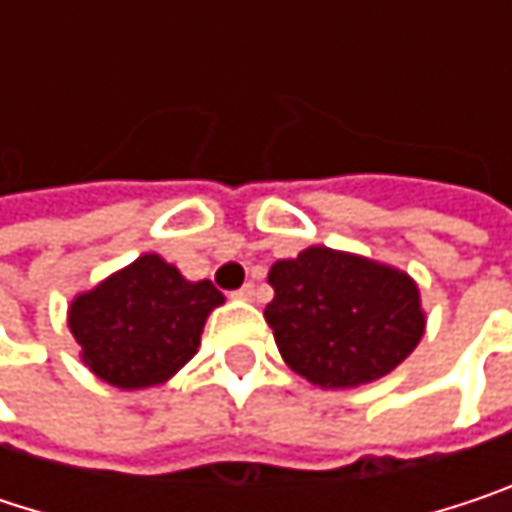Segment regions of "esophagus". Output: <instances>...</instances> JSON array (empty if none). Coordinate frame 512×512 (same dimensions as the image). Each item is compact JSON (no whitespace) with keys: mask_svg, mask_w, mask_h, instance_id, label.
<instances>
[{"mask_svg":"<svg viewBox=\"0 0 512 512\" xmlns=\"http://www.w3.org/2000/svg\"><path fill=\"white\" fill-rule=\"evenodd\" d=\"M234 296H237V299H243V302H252V299H255V284H243Z\"/></svg>","mask_w":512,"mask_h":512,"instance_id":"esophagus-1","label":"esophagus"}]
</instances>
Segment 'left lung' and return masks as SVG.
Returning <instances> with one entry per match:
<instances>
[{
  "instance_id": "1",
  "label": "left lung",
  "mask_w": 512,
  "mask_h": 512,
  "mask_svg": "<svg viewBox=\"0 0 512 512\" xmlns=\"http://www.w3.org/2000/svg\"><path fill=\"white\" fill-rule=\"evenodd\" d=\"M275 299L263 317L293 373L320 388L388 376L424 338L412 275L370 257L308 246L269 266Z\"/></svg>"
}]
</instances>
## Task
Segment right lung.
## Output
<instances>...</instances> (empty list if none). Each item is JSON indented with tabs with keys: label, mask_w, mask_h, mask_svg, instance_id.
<instances>
[{
	"label": "right lung",
	"mask_w": 512,
	"mask_h": 512,
	"mask_svg": "<svg viewBox=\"0 0 512 512\" xmlns=\"http://www.w3.org/2000/svg\"><path fill=\"white\" fill-rule=\"evenodd\" d=\"M222 302L213 281H189L151 252L73 296L67 326L97 379L139 391L168 382L198 353L204 323Z\"/></svg>",
	"instance_id": "add662e5"
}]
</instances>
